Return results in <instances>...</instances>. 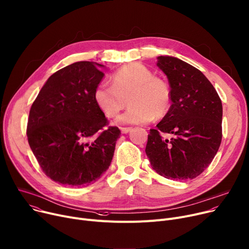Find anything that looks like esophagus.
Here are the masks:
<instances>
[{"label":"esophagus","instance_id":"obj_1","mask_svg":"<svg viewBox=\"0 0 249 249\" xmlns=\"http://www.w3.org/2000/svg\"><path fill=\"white\" fill-rule=\"evenodd\" d=\"M131 129H132L131 127H121V130H122L123 133H127V132H129Z\"/></svg>","mask_w":249,"mask_h":249}]
</instances>
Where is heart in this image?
Listing matches in <instances>:
<instances>
[{"label":"heart","mask_w":249,"mask_h":249,"mask_svg":"<svg viewBox=\"0 0 249 249\" xmlns=\"http://www.w3.org/2000/svg\"><path fill=\"white\" fill-rule=\"evenodd\" d=\"M93 99L108 119H113L127 106L119 118L122 124H144L162 119L168 112L171 91L168 84L145 66L128 64L112 74L111 86L101 84L94 89Z\"/></svg>","instance_id":"b5f03b06"}]
</instances>
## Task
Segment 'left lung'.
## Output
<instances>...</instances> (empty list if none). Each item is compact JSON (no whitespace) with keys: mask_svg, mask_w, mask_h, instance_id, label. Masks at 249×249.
I'll return each mask as SVG.
<instances>
[{"mask_svg":"<svg viewBox=\"0 0 249 249\" xmlns=\"http://www.w3.org/2000/svg\"><path fill=\"white\" fill-rule=\"evenodd\" d=\"M166 74L171 106L151 128L145 154L159 175L168 179H193L213 161L222 139V104L206 76L196 68L169 55L158 58ZM161 133L174 137L164 139Z\"/></svg>","mask_w":249,"mask_h":249,"instance_id":"left-lung-1","label":"left lung"}]
</instances>
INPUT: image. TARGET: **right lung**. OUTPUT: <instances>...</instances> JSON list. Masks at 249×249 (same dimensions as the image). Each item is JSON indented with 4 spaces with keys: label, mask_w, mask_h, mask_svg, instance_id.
<instances>
[{
    "label": "right lung",
    "mask_w": 249,
    "mask_h": 249,
    "mask_svg": "<svg viewBox=\"0 0 249 249\" xmlns=\"http://www.w3.org/2000/svg\"><path fill=\"white\" fill-rule=\"evenodd\" d=\"M103 65L76 62L53 73L33 103L28 142L47 177L70 186H87L108 168L121 130L93 99Z\"/></svg>",
    "instance_id": "obj_1"
}]
</instances>
